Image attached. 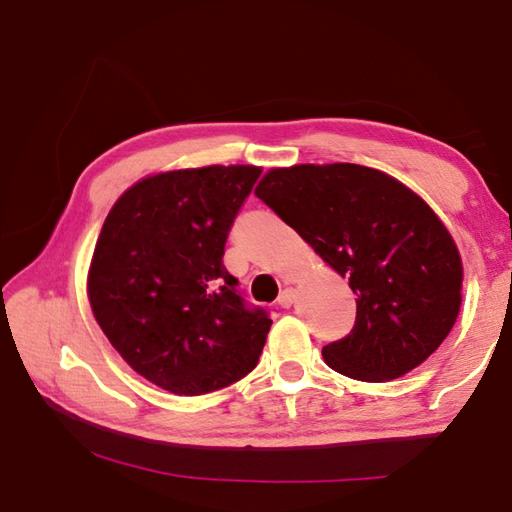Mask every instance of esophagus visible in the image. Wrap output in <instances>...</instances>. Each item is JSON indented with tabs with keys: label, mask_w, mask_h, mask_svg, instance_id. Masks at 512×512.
<instances>
[{
	"label": "esophagus",
	"mask_w": 512,
	"mask_h": 512,
	"mask_svg": "<svg viewBox=\"0 0 512 512\" xmlns=\"http://www.w3.org/2000/svg\"><path fill=\"white\" fill-rule=\"evenodd\" d=\"M295 297H297L295 288H284V290H281V295H279V299H277L279 308H290L292 303H295Z\"/></svg>",
	"instance_id": "obj_1"
}]
</instances>
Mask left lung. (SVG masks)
<instances>
[{
  "label": "left lung",
  "mask_w": 512,
  "mask_h": 512,
  "mask_svg": "<svg viewBox=\"0 0 512 512\" xmlns=\"http://www.w3.org/2000/svg\"><path fill=\"white\" fill-rule=\"evenodd\" d=\"M255 195L350 279L356 323L323 347L334 372L383 383L447 339L462 303V259L420 195L352 162L270 169Z\"/></svg>",
  "instance_id": "left-lung-1"
}]
</instances>
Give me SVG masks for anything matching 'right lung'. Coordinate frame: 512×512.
Segmentation results:
<instances>
[{"label":"right lung","mask_w":512,"mask_h":512,"mask_svg":"<svg viewBox=\"0 0 512 512\" xmlns=\"http://www.w3.org/2000/svg\"><path fill=\"white\" fill-rule=\"evenodd\" d=\"M262 169L165 171L129 187L96 242L88 297L136 374L178 396L244 378L273 321L248 308L222 264L224 244Z\"/></svg>","instance_id":"1"}]
</instances>
